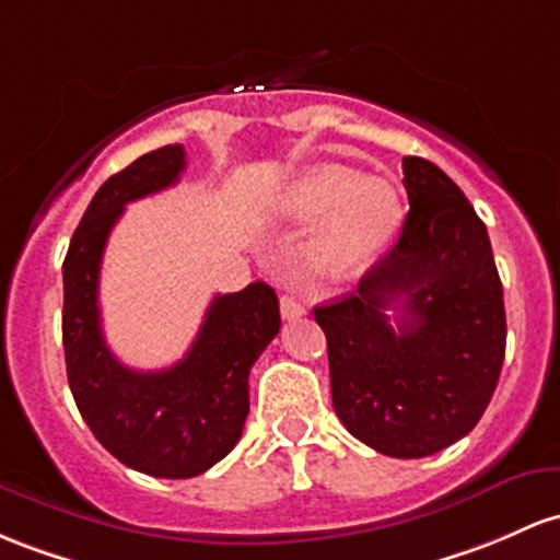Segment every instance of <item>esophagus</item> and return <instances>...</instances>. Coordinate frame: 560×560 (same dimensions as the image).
Wrapping results in <instances>:
<instances>
[{"label": "esophagus", "mask_w": 560, "mask_h": 560, "mask_svg": "<svg viewBox=\"0 0 560 560\" xmlns=\"http://www.w3.org/2000/svg\"><path fill=\"white\" fill-rule=\"evenodd\" d=\"M279 305H281V316H284L287 322H292V318H300L305 313L303 303H300V300L294 298V294H281Z\"/></svg>", "instance_id": "1"}]
</instances>
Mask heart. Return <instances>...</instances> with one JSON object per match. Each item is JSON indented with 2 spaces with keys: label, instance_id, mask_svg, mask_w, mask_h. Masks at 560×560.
<instances>
[{
  "label": "heart",
  "instance_id": "b5f03b06",
  "mask_svg": "<svg viewBox=\"0 0 560 560\" xmlns=\"http://www.w3.org/2000/svg\"><path fill=\"white\" fill-rule=\"evenodd\" d=\"M270 214L284 223L322 220L311 244L313 268L335 279L364 273L383 257L401 229V196L388 180H364L342 164L298 172L270 196Z\"/></svg>",
  "mask_w": 560,
  "mask_h": 560
}]
</instances>
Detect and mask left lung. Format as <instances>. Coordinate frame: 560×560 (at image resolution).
<instances>
[{"mask_svg":"<svg viewBox=\"0 0 560 560\" xmlns=\"http://www.w3.org/2000/svg\"><path fill=\"white\" fill-rule=\"evenodd\" d=\"M404 188L409 214L398 242L355 292L313 316L327 335L342 425L374 452L417 459L481 420L508 327L487 225L457 183L428 159L404 156Z\"/></svg>","mask_w":560,"mask_h":560,"instance_id":"left-lung-1","label":"left lung"}]
</instances>
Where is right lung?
<instances>
[{"instance_id":"1","label":"right lung","mask_w":560,"mask_h":560,"mask_svg":"<svg viewBox=\"0 0 560 560\" xmlns=\"http://www.w3.org/2000/svg\"><path fill=\"white\" fill-rule=\"evenodd\" d=\"M186 149L164 145L110 175L92 196L63 260V350L69 388L95 439L127 468L194 478L242 439L249 370L279 335V298L262 281L218 294L194 346L170 370L138 372L106 346L97 308L108 233L135 199L175 186Z\"/></svg>"}]
</instances>
